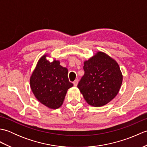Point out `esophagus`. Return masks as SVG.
<instances>
[{"label":"esophagus","instance_id":"1","mask_svg":"<svg viewBox=\"0 0 147 147\" xmlns=\"http://www.w3.org/2000/svg\"><path fill=\"white\" fill-rule=\"evenodd\" d=\"M78 80H76L74 82H73V85L74 86H76L78 85Z\"/></svg>","mask_w":147,"mask_h":147}]
</instances>
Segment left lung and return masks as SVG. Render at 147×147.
<instances>
[{"mask_svg": "<svg viewBox=\"0 0 147 147\" xmlns=\"http://www.w3.org/2000/svg\"><path fill=\"white\" fill-rule=\"evenodd\" d=\"M85 74L78 85L86 102L101 107L111 102L119 91L123 74L117 62L102 52L84 62Z\"/></svg>", "mask_w": 147, "mask_h": 147, "instance_id": "obj_1", "label": "left lung"}]
</instances>
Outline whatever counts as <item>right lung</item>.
<instances>
[{
	"label": "right lung",
	"mask_w": 147,
	"mask_h": 147,
	"mask_svg": "<svg viewBox=\"0 0 147 147\" xmlns=\"http://www.w3.org/2000/svg\"><path fill=\"white\" fill-rule=\"evenodd\" d=\"M43 55L30 77V87L38 100L50 109H56L63 104L67 90L73 86L68 80V70L60 61L49 62Z\"/></svg>",
	"instance_id": "obj_1"
}]
</instances>
